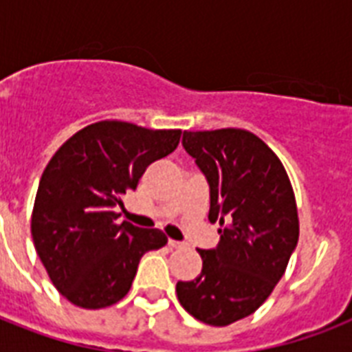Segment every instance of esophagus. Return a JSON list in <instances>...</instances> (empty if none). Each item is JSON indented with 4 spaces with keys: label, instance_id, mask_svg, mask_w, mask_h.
<instances>
[{
    "label": "esophagus",
    "instance_id": "34e87169",
    "mask_svg": "<svg viewBox=\"0 0 352 352\" xmlns=\"http://www.w3.org/2000/svg\"><path fill=\"white\" fill-rule=\"evenodd\" d=\"M168 245H170L171 248H182V246H184V243H181V241L168 239Z\"/></svg>",
    "mask_w": 352,
    "mask_h": 352
}]
</instances>
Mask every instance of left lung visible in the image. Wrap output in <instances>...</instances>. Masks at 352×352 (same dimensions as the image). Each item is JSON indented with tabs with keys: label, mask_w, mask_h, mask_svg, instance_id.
Segmentation results:
<instances>
[{
	"label": "left lung",
	"mask_w": 352,
	"mask_h": 352,
	"mask_svg": "<svg viewBox=\"0 0 352 352\" xmlns=\"http://www.w3.org/2000/svg\"><path fill=\"white\" fill-rule=\"evenodd\" d=\"M182 148L210 188L215 248L201 250L203 270L177 281V298L199 322L225 327L250 316L283 278L300 225L294 192L281 160L245 129L184 131Z\"/></svg>",
	"instance_id": "left-lung-1"
}]
</instances>
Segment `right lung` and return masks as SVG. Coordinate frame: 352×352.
<instances>
[{"instance_id":"add662e5","label":"right lung","mask_w":352,"mask_h":352,"mask_svg":"<svg viewBox=\"0 0 352 352\" xmlns=\"http://www.w3.org/2000/svg\"><path fill=\"white\" fill-rule=\"evenodd\" d=\"M179 129L127 122L91 124L49 160L30 232L52 285L73 305L104 309L131 289L140 257L168 243L160 230L118 223L124 195L148 166L175 151Z\"/></svg>"}]
</instances>
